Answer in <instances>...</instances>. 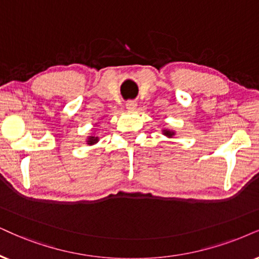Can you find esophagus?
Here are the masks:
<instances>
[{
    "instance_id": "obj_1",
    "label": "esophagus",
    "mask_w": 259,
    "mask_h": 259,
    "mask_svg": "<svg viewBox=\"0 0 259 259\" xmlns=\"http://www.w3.org/2000/svg\"><path fill=\"white\" fill-rule=\"evenodd\" d=\"M125 107L129 111H135L136 107H137L136 101H127V103L125 104Z\"/></svg>"
}]
</instances>
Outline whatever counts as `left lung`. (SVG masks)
Listing matches in <instances>:
<instances>
[{
    "label": "left lung",
    "mask_w": 259,
    "mask_h": 259,
    "mask_svg": "<svg viewBox=\"0 0 259 259\" xmlns=\"http://www.w3.org/2000/svg\"><path fill=\"white\" fill-rule=\"evenodd\" d=\"M162 134L165 136H167L168 139H172V137L176 135V132H173V130H169V129H162Z\"/></svg>",
    "instance_id": "obj_1"
}]
</instances>
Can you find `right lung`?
<instances>
[{"instance_id":"right-lung-1","label":"right lung","mask_w":259,"mask_h":259,"mask_svg":"<svg viewBox=\"0 0 259 259\" xmlns=\"http://www.w3.org/2000/svg\"><path fill=\"white\" fill-rule=\"evenodd\" d=\"M98 141H99V136H97L96 133H92L91 136L87 137L86 143L88 146H93V145H96V143H98Z\"/></svg>"}]
</instances>
